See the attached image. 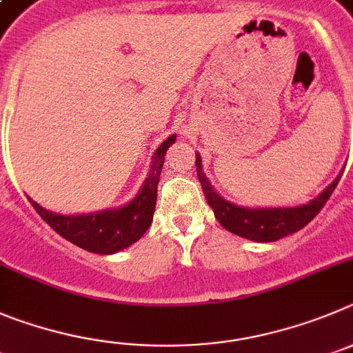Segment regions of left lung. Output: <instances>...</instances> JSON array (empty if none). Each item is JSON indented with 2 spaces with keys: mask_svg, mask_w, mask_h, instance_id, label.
I'll return each mask as SVG.
<instances>
[{
  "mask_svg": "<svg viewBox=\"0 0 353 353\" xmlns=\"http://www.w3.org/2000/svg\"><path fill=\"white\" fill-rule=\"evenodd\" d=\"M195 165L196 177L202 184V192H204L205 200L214 212L216 220L232 234L244 237V239L255 241V243H272V241L290 236L294 232L306 227L319 214L320 209L325 205V202L341 179L343 170H345L343 169L338 174V177L319 196L310 200L307 204L294 205V208H243V205H237L230 200L223 199L212 188L204 170H202V160H200L199 153L195 154Z\"/></svg>",
  "mask_w": 353,
  "mask_h": 353,
  "instance_id": "obj_1",
  "label": "left lung"
}]
</instances>
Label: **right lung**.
<instances>
[{
    "label": "right lung",
    "instance_id": "add662e5",
    "mask_svg": "<svg viewBox=\"0 0 353 353\" xmlns=\"http://www.w3.org/2000/svg\"><path fill=\"white\" fill-rule=\"evenodd\" d=\"M174 142H176V135H170L158 145L149 165L148 177L142 183L141 190L128 204L121 208L105 209V211L90 212V214L66 216L47 211L31 196H28V200L52 230L58 232L59 236L65 237L70 243H74L75 246L82 248L85 252L98 253V255H112V253L121 252L130 244L137 243L153 221L157 190L165 153Z\"/></svg>",
    "mask_w": 353,
    "mask_h": 353
}]
</instances>
